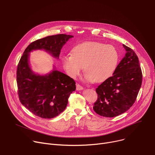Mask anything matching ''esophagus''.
Segmentation results:
<instances>
[{"label":"esophagus","mask_w":155,"mask_h":155,"mask_svg":"<svg viewBox=\"0 0 155 155\" xmlns=\"http://www.w3.org/2000/svg\"><path fill=\"white\" fill-rule=\"evenodd\" d=\"M76 89H77V90H81L83 89V87H81L80 85H79V84L77 83V85H76Z\"/></svg>","instance_id":"1"}]
</instances>
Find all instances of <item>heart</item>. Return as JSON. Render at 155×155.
Returning a JSON list of instances; mask_svg holds the SVG:
<instances>
[{
  "label": "heart",
  "instance_id": "heart-1",
  "mask_svg": "<svg viewBox=\"0 0 155 155\" xmlns=\"http://www.w3.org/2000/svg\"><path fill=\"white\" fill-rule=\"evenodd\" d=\"M119 54L111 45L98 42H86L72 49V55H64L62 65L68 76L76 78L83 67L88 81L103 82L110 77L117 66Z\"/></svg>",
  "mask_w": 155,
  "mask_h": 155
}]
</instances>
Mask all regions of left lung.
Here are the masks:
<instances>
[{
  "label": "left lung",
  "mask_w": 155,
  "mask_h": 155,
  "mask_svg": "<svg viewBox=\"0 0 155 155\" xmlns=\"http://www.w3.org/2000/svg\"><path fill=\"white\" fill-rule=\"evenodd\" d=\"M127 53L113 75L96 89L97 99L93 104L96 113L113 117L126 112L135 103L142 83L138 58L130 48L123 45Z\"/></svg>",
  "instance_id": "1"
}]
</instances>
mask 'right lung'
<instances>
[{
    "label": "right lung",
    "instance_id": "right-lung-1",
    "mask_svg": "<svg viewBox=\"0 0 155 155\" xmlns=\"http://www.w3.org/2000/svg\"><path fill=\"white\" fill-rule=\"evenodd\" d=\"M73 37L59 34L36 40L28 46L20 58L17 70L19 100L36 116L51 119L59 115L66 108L70 94L75 90L76 85L73 78L58 70L45 76L35 74L29 66V52L45 49L59 58L63 46Z\"/></svg>",
    "mask_w": 155,
    "mask_h": 155
}]
</instances>
